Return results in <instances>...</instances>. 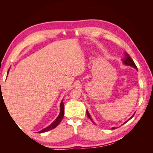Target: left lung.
Instances as JSON below:
<instances>
[{
    "label": "left lung",
    "instance_id": "left-lung-1",
    "mask_svg": "<svg viewBox=\"0 0 153 153\" xmlns=\"http://www.w3.org/2000/svg\"><path fill=\"white\" fill-rule=\"evenodd\" d=\"M123 62H124V64H126V65H128V66H132V67H133L134 68H135L136 69H137V66L135 65V62H134V61H133V59H131V58L129 57V55H128V53H125V57H124V59H123ZM134 115H135V114H134L132 116L130 117V119H131L133 116H134ZM87 115L88 117H89V118L91 120V121L94 124V121H92V118L91 117V115H90V114H89V112H88V111L87 110ZM128 120V121H129ZM127 121V122H128ZM116 128H112V129H115Z\"/></svg>",
    "mask_w": 153,
    "mask_h": 153
}]
</instances>
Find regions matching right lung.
<instances>
[{
    "mask_svg": "<svg viewBox=\"0 0 153 153\" xmlns=\"http://www.w3.org/2000/svg\"><path fill=\"white\" fill-rule=\"evenodd\" d=\"M9 70H10V69H9ZM9 70L7 71V75H8V73H9ZM61 112H60V114L59 115V116L57 117V118L55 120V121L51 124L49 126L47 127L44 128L42 130L39 131V133H44V132H47L48 131L51 130V129H52L53 128H55L56 126H57L61 122L62 119L64 117V103H63V101H61Z\"/></svg>",
    "mask_w": 153,
    "mask_h": 153,
    "instance_id": "obj_1",
    "label": "right lung"
}]
</instances>
